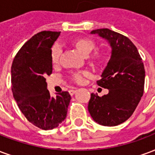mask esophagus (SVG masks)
<instances>
[{
  "mask_svg": "<svg viewBox=\"0 0 155 155\" xmlns=\"http://www.w3.org/2000/svg\"><path fill=\"white\" fill-rule=\"evenodd\" d=\"M75 92H76V90H75V89H70V90H69V94L71 95V96L74 94Z\"/></svg>",
  "mask_w": 155,
  "mask_h": 155,
  "instance_id": "34e87169",
  "label": "esophagus"
}]
</instances>
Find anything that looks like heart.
I'll use <instances>...</instances> for the list:
<instances>
[{
  "instance_id": "1",
  "label": "heart",
  "mask_w": 155,
  "mask_h": 155,
  "mask_svg": "<svg viewBox=\"0 0 155 155\" xmlns=\"http://www.w3.org/2000/svg\"><path fill=\"white\" fill-rule=\"evenodd\" d=\"M71 45L74 48L76 51H78L83 56H88L91 51L94 49V42L89 38H78L72 40L71 42ZM61 56V49L59 47L54 46L52 47L51 50V61L53 65H56L59 61ZM90 62L94 65H98L101 62L102 60V55L98 51H95L90 57H88ZM89 73L86 71H82L73 72L71 74V80L75 83L81 84L84 81V76H89Z\"/></svg>"
}]
</instances>
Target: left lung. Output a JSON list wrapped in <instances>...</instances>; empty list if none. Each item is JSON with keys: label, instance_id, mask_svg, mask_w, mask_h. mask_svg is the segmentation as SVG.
I'll use <instances>...</instances> for the list:
<instances>
[{"label": "left lung", "instance_id": "left-lung-1", "mask_svg": "<svg viewBox=\"0 0 155 155\" xmlns=\"http://www.w3.org/2000/svg\"><path fill=\"white\" fill-rule=\"evenodd\" d=\"M106 39L112 48L111 57L98 85L108 89L99 97L91 94L88 110L98 124L114 127L132 115L141 99L145 86L144 64L136 47L127 37L108 28L91 31Z\"/></svg>", "mask_w": 155, "mask_h": 155}]
</instances>
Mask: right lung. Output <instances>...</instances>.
Segmentation results:
<instances>
[{
	"mask_svg": "<svg viewBox=\"0 0 155 155\" xmlns=\"http://www.w3.org/2000/svg\"><path fill=\"white\" fill-rule=\"evenodd\" d=\"M61 32L42 31L19 49L11 66V84L15 100L29 122L42 130H51L66 117L71 101L68 92L56 98L47 89L45 77L52 72L51 47Z\"/></svg>",
	"mask_w": 155,
	"mask_h": 155,
	"instance_id": "obj_1",
	"label": "right lung"
}]
</instances>
